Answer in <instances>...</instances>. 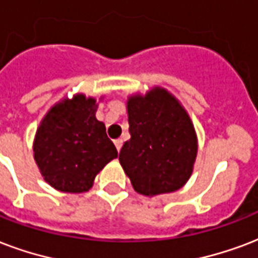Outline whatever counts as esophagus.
Returning <instances> with one entry per match:
<instances>
[{
	"mask_svg": "<svg viewBox=\"0 0 258 258\" xmlns=\"http://www.w3.org/2000/svg\"><path fill=\"white\" fill-rule=\"evenodd\" d=\"M115 146H116V150L117 151H120V149H121V146H123V141H121V139H116L115 142Z\"/></svg>",
	"mask_w": 258,
	"mask_h": 258,
	"instance_id": "esophagus-1",
	"label": "esophagus"
}]
</instances>
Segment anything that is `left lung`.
Here are the masks:
<instances>
[{"instance_id":"1","label":"left lung","mask_w":258,"mask_h":258,"mask_svg":"<svg viewBox=\"0 0 258 258\" xmlns=\"http://www.w3.org/2000/svg\"><path fill=\"white\" fill-rule=\"evenodd\" d=\"M130 141L119 154L134 189L145 196L169 194L189 180L198 137L188 112L166 89L154 86L127 100Z\"/></svg>"}]
</instances>
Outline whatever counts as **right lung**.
Here are the masks:
<instances>
[{
	"label": "right lung",
	"mask_w": 258,
	"mask_h": 258,
	"mask_svg": "<svg viewBox=\"0 0 258 258\" xmlns=\"http://www.w3.org/2000/svg\"><path fill=\"white\" fill-rule=\"evenodd\" d=\"M96 98L76 94L46 113L33 141V158L43 178L60 192L81 194L117 157L105 124L96 119Z\"/></svg>",
	"instance_id": "add662e5"
}]
</instances>
